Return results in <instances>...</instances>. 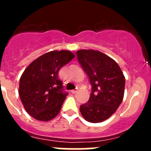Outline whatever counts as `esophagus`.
<instances>
[{"mask_svg":"<svg viewBox=\"0 0 151 151\" xmlns=\"http://www.w3.org/2000/svg\"><path fill=\"white\" fill-rule=\"evenodd\" d=\"M77 91H78V88H77L75 90H72V91H71V93L74 94V93H77Z\"/></svg>","mask_w":151,"mask_h":151,"instance_id":"esophagus-1","label":"esophagus"}]
</instances>
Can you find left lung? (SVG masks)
<instances>
[{"label": "left lung", "instance_id": "left-lung-1", "mask_svg": "<svg viewBox=\"0 0 151 151\" xmlns=\"http://www.w3.org/2000/svg\"><path fill=\"white\" fill-rule=\"evenodd\" d=\"M76 53L92 85L89 100L80 106V112L88 122H102L122 102L125 77L113 59L98 50H80Z\"/></svg>", "mask_w": 151, "mask_h": 151}]
</instances>
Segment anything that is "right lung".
<instances>
[{
    "label": "right lung",
    "mask_w": 151,
    "mask_h": 151,
    "mask_svg": "<svg viewBox=\"0 0 151 151\" xmlns=\"http://www.w3.org/2000/svg\"><path fill=\"white\" fill-rule=\"evenodd\" d=\"M74 57L68 50H54L41 55L25 68L19 80V95L30 116L40 121L57 116L68 95L63 91L58 71Z\"/></svg>",
    "instance_id": "1"
}]
</instances>
